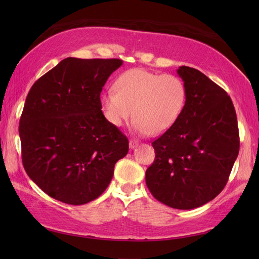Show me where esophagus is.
I'll return each mask as SVG.
<instances>
[{"mask_svg": "<svg viewBox=\"0 0 259 259\" xmlns=\"http://www.w3.org/2000/svg\"><path fill=\"white\" fill-rule=\"evenodd\" d=\"M138 142H137V141H135V140H130L129 141V147L131 148V149H135V148H137V147H138Z\"/></svg>", "mask_w": 259, "mask_h": 259, "instance_id": "obj_1", "label": "esophagus"}]
</instances>
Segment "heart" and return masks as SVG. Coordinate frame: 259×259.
<instances>
[{
	"label": "heart",
	"instance_id": "obj_1",
	"mask_svg": "<svg viewBox=\"0 0 259 259\" xmlns=\"http://www.w3.org/2000/svg\"><path fill=\"white\" fill-rule=\"evenodd\" d=\"M186 101V85L179 76L131 69L118 76L114 89L103 93L101 107L111 125L121 126L133 114L135 133L158 136L177 122Z\"/></svg>",
	"mask_w": 259,
	"mask_h": 259
}]
</instances>
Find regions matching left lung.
Returning a JSON list of instances; mask_svg holds the SVG:
<instances>
[{"label":"left lung","instance_id":"obj_1","mask_svg":"<svg viewBox=\"0 0 259 259\" xmlns=\"http://www.w3.org/2000/svg\"><path fill=\"white\" fill-rule=\"evenodd\" d=\"M187 90L183 113L152 142L156 158L146 184L157 200L189 210L212 200L226 186L239 152L237 117L227 92L200 71L179 67Z\"/></svg>","mask_w":259,"mask_h":259}]
</instances>
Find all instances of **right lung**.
Instances as JSON below:
<instances>
[{
  "instance_id": "right-lung-1",
  "label": "right lung",
  "mask_w": 259,
  "mask_h": 259,
  "mask_svg": "<svg viewBox=\"0 0 259 259\" xmlns=\"http://www.w3.org/2000/svg\"><path fill=\"white\" fill-rule=\"evenodd\" d=\"M119 59L67 58L32 85L20 119L22 162L32 181L69 205L107 189L129 141L110 124L100 93Z\"/></svg>"
}]
</instances>
